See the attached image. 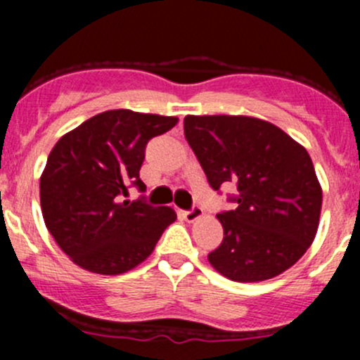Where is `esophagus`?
Wrapping results in <instances>:
<instances>
[{"mask_svg":"<svg viewBox=\"0 0 360 360\" xmlns=\"http://www.w3.org/2000/svg\"><path fill=\"white\" fill-rule=\"evenodd\" d=\"M181 214H183V217L188 221V223H195V221L200 219V217L203 216V210L200 209V207H195V209L184 210V212H181Z\"/></svg>","mask_w":360,"mask_h":360,"instance_id":"34e87169","label":"esophagus"}]
</instances>
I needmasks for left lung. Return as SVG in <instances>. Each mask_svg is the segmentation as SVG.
<instances>
[{
  "mask_svg": "<svg viewBox=\"0 0 360 360\" xmlns=\"http://www.w3.org/2000/svg\"><path fill=\"white\" fill-rule=\"evenodd\" d=\"M184 136L214 190L237 186V209L217 214L224 237L209 254L235 282H261L291 268L314 242L322 188L308 151L266 120L188 115Z\"/></svg>",
  "mask_w": 360,
  "mask_h": 360,
  "instance_id": "8db88e82",
  "label": "left lung"
}]
</instances>
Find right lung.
Listing matches in <instances>:
<instances>
[{"label":"right lung","instance_id":"add662e5","mask_svg":"<svg viewBox=\"0 0 360 360\" xmlns=\"http://www.w3.org/2000/svg\"><path fill=\"white\" fill-rule=\"evenodd\" d=\"M176 123V116L110 110L57 141L39 177V202L46 230L72 263L120 275L153 252L176 212L123 197L130 184L144 190L148 141Z\"/></svg>","mask_w":360,"mask_h":360}]
</instances>
